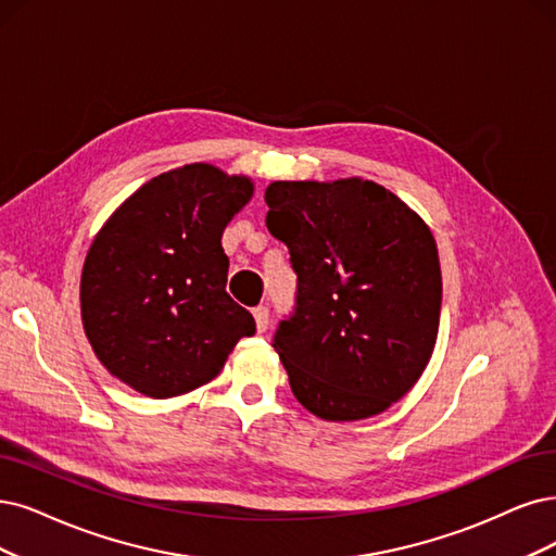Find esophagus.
<instances>
[{"label": "esophagus", "instance_id": "esophagus-1", "mask_svg": "<svg viewBox=\"0 0 556 556\" xmlns=\"http://www.w3.org/2000/svg\"><path fill=\"white\" fill-rule=\"evenodd\" d=\"M252 314H254V320H256V330L265 332L267 330V320H270V312H267V306L261 304V306H256Z\"/></svg>", "mask_w": 556, "mask_h": 556}]
</instances>
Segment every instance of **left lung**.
Instances as JSON below:
<instances>
[{
  "label": "left lung",
  "mask_w": 556,
  "mask_h": 556,
  "mask_svg": "<svg viewBox=\"0 0 556 556\" xmlns=\"http://www.w3.org/2000/svg\"><path fill=\"white\" fill-rule=\"evenodd\" d=\"M267 229L286 242L298 306L273 348L293 396L325 421L384 413L433 357L442 273L428 224L374 180H275Z\"/></svg>",
  "instance_id": "1"
}]
</instances>
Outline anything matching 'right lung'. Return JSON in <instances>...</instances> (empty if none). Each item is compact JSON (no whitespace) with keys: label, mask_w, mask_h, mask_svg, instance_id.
Returning <instances> with one entry per match:
<instances>
[{"label":"right lung","mask_w":556,"mask_h":556,"mask_svg":"<svg viewBox=\"0 0 556 556\" xmlns=\"http://www.w3.org/2000/svg\"><path fill=\"white\" fill-rule=\"evenodd\" d=\"M254 197L250 176L194 162L143 182L96 233L79 279L85 334L135 392L172 399L211 382L252 314L226 293V224Z\"/></svg>","instance_id":"obj_1"}]
</instances>
